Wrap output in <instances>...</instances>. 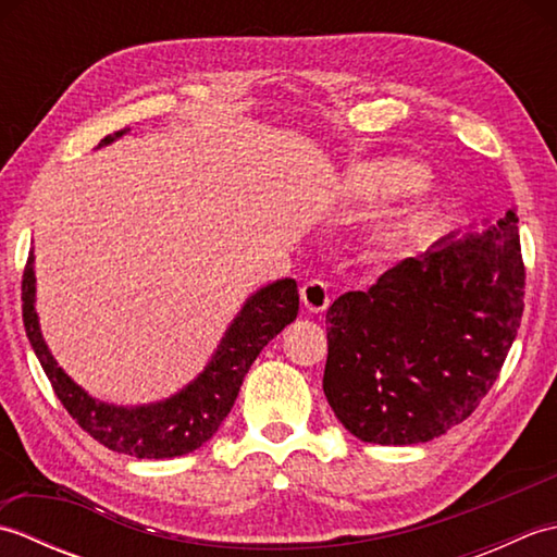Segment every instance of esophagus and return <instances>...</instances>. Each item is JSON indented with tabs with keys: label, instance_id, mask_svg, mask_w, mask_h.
<instances>
[{
	"label": "esophagus",
	"instance_id": "34e87169",
	"mask_svg": "<svg viewBox=\"0 0 557 557\" xmlns=\"http://www.w3.org/2000/svg\"><path fill=\"white\" fill-rule=\"evenodd\" d=\"M301 301L311 313H323L330 306L327 285L321 280H311L301 287Z\"/></svg>",
	"mask_w": 557,
	"mask_h": 557
}]
</instances>
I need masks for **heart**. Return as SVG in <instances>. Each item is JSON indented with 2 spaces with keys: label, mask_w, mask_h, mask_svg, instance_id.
<instances>
[{
  "label": "heart",
  "mask_w": 557,
  "mask_h": 557,
  "mask_svg": "<svg viewBox=\"0 0 557 557\" xmlns=\"http://www.w3.org/2000/svg\"><path fill=\"white\" fill-rule=\"evenodd\" d=\"M429 184V170L405 158H385L354 164L339 176V196L351 206H373L381 200L395 198L401 194H413ZM429 218L423 206H409L389 212L387 218L375 224L369 234V251L373 256H385L401 242L417 232Z\"/></svg>",
  "instance_id": "obj_1"
}]
</instances>
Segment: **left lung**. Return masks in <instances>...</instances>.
Returning <instances> with one entry per match:
<instances>
[{"instance_id": "1", "label": "left lung", "mask_w": 557, "mask_h": 557, "mask_svg": "<svg viewBox=\"0 0 557 557\" xmlns=\"http://www.w3.org/2000/svg\"><path fill=\"white\" fill-rule=\"evenodd\" d=\"M517 222L469 224L330 306L323 393L351 435L429 443L486 397L524 311Z\"/></svg>"}]
</instances>
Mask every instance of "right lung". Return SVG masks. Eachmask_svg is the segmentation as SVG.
Returning <instances> with one entry per match:
<instances>
[{
  "instance_id": "obj_1",
  "label": "right lung",
  "mask_w": 557,
  "mask_h": 557,
  "mask_svg": "<svg viewBox=\"0 0 557 557\" xmlns=\"http://www.w3.org/2000/svg\"><path fill=\"white\" fill-rule=\"evenodd\" d=\"M132 132L122 128L100 140L98 148L114 144ZM35 253L30 248L23 272V325L30 347L64 409L86 433L114 453L138 459H170L194 453L218 433L239 395L244 377L268 342L280 335L299 313L297 280L282 277L248 294L244 306L224 330L218 349L194 381L174 395L148 405H114L92 397L62 366L42 337L35 311Z\"/></svg>"
}]
</instances>
